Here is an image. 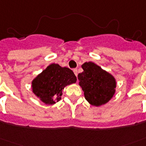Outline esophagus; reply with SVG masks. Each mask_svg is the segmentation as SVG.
I'll return each instance as SVG.
<instances>
[{
    "label": "esophagus",
    "instance_id": "obj_1",
    "mask_svg": "<svg viewBox=\"0 0 146 146\" xmlns=\"http://www.w3.org/2000/svg\"><path fill=\"white\" fill-rule=\"evenodd\" d=\"M73 73H74V74H75L76 76H77V74H78L77 70H76V69H73Z\"/></svg>",
    "mask_w": 146,
    "mask_h": 146
}]
</instances>
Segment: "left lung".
I'll list each match as a JSON object with an SVG mask.
<instances>
[{"label":"left lung","instance_id":"left-lung-1","mask_svg":"<svg viewBox=\"0 0 146 146\" xmlns=\"http://www.w3.org/2000/svg\"><path fill=\"white\" fill-rule=\"evenodd\" d=\"M82 68L83 71L78 74V80L85 99L94 106L105 105L115 93V77L93 62H86Z\"/></svg>","mask_w":146,"mask_h":146}]
</instances>
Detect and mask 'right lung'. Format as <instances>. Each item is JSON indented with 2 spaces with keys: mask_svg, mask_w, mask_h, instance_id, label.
Segmentation results:
<instances>
[{
  "mask_svg": "<svg viewBox=\"0 0 146 146\" xmlns=\"http://www.w3.org/2000/svg\"><path fill=\"white\" fill-rule=\"evenodd\" d=\"M76 82L70 69L51 63L31 82L32 92L46 105H53L61 100L63 90Z\"/></svg>",
  "mask_w": 146,
  "mask_h": 146,
  "instance_id": "obj_1",
  "label": "right lung"
}]
</instances>
